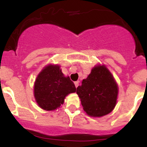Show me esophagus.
I'll return each mask as SVG.
<instances>
[{"mask_svg": "<svg viewBox=\"0 0 147 147\" xmlns=\"http://www.w3.org/2000/svg\"><path fill=\"white\" fill-rule=\"evenodd\" d=\"M79 81H76V82H75V88H78V85H79Z\"/></svg>", "mask_w": 147, "mask_h": 147, "instance_id": "34e87169", "label": "esophagus"}]
</instances>
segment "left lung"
Masks as SVG:
<instances>
[{
	"label": "left lung",
	"instance_id": "8db88e82",
	"mask_svg": "<svg viewBox=\"0 0 147 147\" xmlns=\"http://www.w3.org/2000/svg\"><path fill=\"white\" fill-rule=\"evenodd\" d=\"M77 94L83 109L91 117H102L114 109L117 102L119 87L111 72L105 65H95Z\"/></svg>",
	"mask_w": 147,
	"mask_h": 147
}]
</instances>
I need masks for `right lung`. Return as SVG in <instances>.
<instances>
[{
	"label": "right lung",
	"instance_id": "right-lung-1",
	"mask_svg": "<svg viewBox=\"0 0 147 147\" xmlns=\"http://www.w3.org/2000/svg\"><path fill=\"white\" fill-rule=\"evenodd\" d=\"M75 92V84L69 76L64 75L58 65L45 66L36 78L34 85L36 103L41 108L49 111L59 108L65 97Z\"/></svg>",
	"mask_w": 147,
	"mask_h": 147
}]
</instances>
